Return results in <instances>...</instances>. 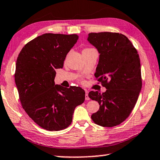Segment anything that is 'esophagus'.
Instances as JSON below:
<instances>
[{"label":"esophagus","instance_id":"obj_1","mask_svg":"<svg viewBox=\"0 0 160 160\" xmlns=\"http://www.w3.org/2000/svg\"><path fill=\"white\" fill-rule=\"evenodd\" d=\"M85 100H89L90 98L88 97V91L85 90Z\"/></svg>","mask_w":160,"mask_h":160}]
</instances>
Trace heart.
Listing matches in <instances>:
<instances>
[{"label":"heart","instance_id":"b5f03b06","mask_svg":"<svg viewBox=\"0 0 160 160\" xmlns=\"http://www.w3.org/2000/svg\"><path fill=\"white\" fill-rule=\"evenodd\" d=\"M89 49H90V48H85V49H84V50H89Z\"/></svg>","mask_w":160,"mask_h":160}]
</instances>
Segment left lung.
<instances>
[{"instance_id":"8db88e82","label":"left lung","mask_w":160,"mask_h":160,"mask_svg":"<svg viewBox=\"0 0 160 160\" xmlns=\"http://www.w3.org/2000/svg\"><path fill=\"white\" fill-rule=\"evenodd\" d=\"M88 40L100 53L95 76L107 89L88 94L100 105L91 118L100 126L115 127L130 116L138 101L142 85L139 55L130 40L118 32H90Z\"/></svg>"}]
</instances>
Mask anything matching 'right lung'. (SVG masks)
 Masks as SVG:
<instances>
[{
	"label": "right lung",
	"instance_id": "add662e5",
	"mask_svg": "<svg viewBox=\"0 0 160 160\" xmlns=\"http://www.w3.org/2000/svg\"><path fill=\"white\" fill-rule=\"evenodd\" d=\"M78 40L76 34L45 33L25 44L17 58L15 82L22 108L37 125L48 131L69 126L75 108L84 102L80 87L55 85V70Z\"/></svg>",
	"mask_w": 160,
	"mask_h": 160
}]
</instances>
